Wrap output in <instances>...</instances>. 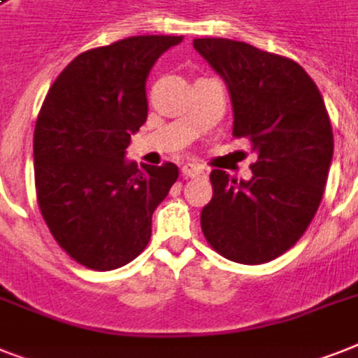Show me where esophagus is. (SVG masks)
I'll list each match as a JSON object with an SVG mask.
<instances>
[{
	"instance_id": "34e87169",
	"label": "esophagus",
	"mask_w": 358,
	"mask_h": 358,
	"mask_svg": "<svg viewBox=\"0 0 358 358\" xmlns=\"http://www.w3.org/2000/svg\"><path fill=\"white\" fill-rule=\"evenodd\" d=\"M182 174H184V178H201L204 176V169L196 163H185L182 167Z\"/></svg>"
}]
</instances>
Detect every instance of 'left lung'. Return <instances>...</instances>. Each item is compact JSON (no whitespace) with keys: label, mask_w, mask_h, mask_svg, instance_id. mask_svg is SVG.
<instances>
[{"label":"left lung","mask_w":358,"mask_h":358,"mask_svg":"<svg viewBox=\"0 0 358 358\" xmlns=\"http://www.w3.org/2000/svg\"><path fill=\"white\" fill-rule=\"evenodd\" d=\"M193 48L229 87L232 135L258 156L250 180L213 169L202 232L229 260L266 264L299 241L320 208L334 148L327 109L292 59L230 38H195Z\"/></svg>","instance_id":"1"}]
</instances>
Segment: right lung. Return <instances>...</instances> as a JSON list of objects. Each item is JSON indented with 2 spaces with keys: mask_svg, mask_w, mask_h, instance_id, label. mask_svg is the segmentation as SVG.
<instances>
[{
  "mask_svg": "<svg viewBox=\"0 0 358 358\" xmlns=\"http://www.w3.org/2000/svg\"><path fill=\"white\" fill-rule=\"evenodd\" d=\"M182 36L139 35L80 53L50 87L36 119V201L61 249L111 271L145 250L152 213L178 178L174 163L126 159L146 122V78Z\"/></svg>",
  "mask_w": 358,
  "mask_h": 358,
  "instance_id": "right-lung-1",
  "label": "right lung"
}]
</instances>
